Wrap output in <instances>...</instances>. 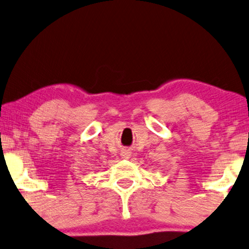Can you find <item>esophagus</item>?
I'll return each instance as SVG.
<instances>
[{
  "mask_svg": "<svg viewBox=\"0 0 249 249\" xmlns=\"http://www.w3.org/2000/svg\"><path fill=\"white\" fill-rule=\"evenodd\" d=\"M130 155H131L130 152L127 151V149H125V151H124V152L121 153V156H122V158H124V159H128Z\"/></svg>",
  "mask_w": 249,
  "mask_h": 249,
  "instance_id": "1",
  "label": "esophagus"
}]
</instances>
